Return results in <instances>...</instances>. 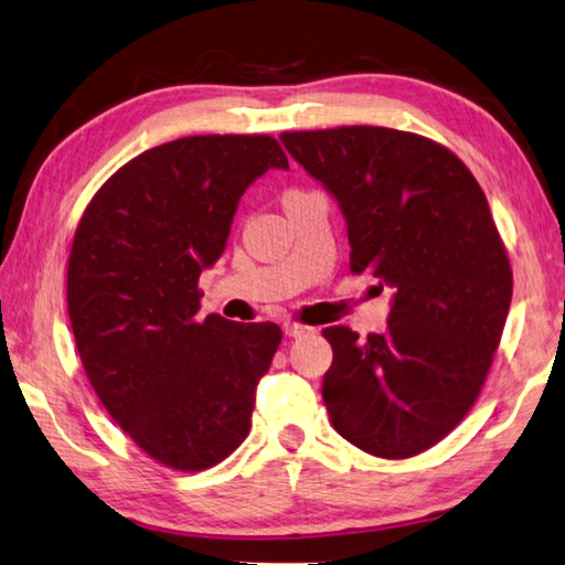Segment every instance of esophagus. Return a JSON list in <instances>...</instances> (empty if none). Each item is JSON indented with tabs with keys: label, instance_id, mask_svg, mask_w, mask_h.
I'll list each match as a JSON object with an SVG mask.
<instances>
[{
	"label": "esophagus",
	"instance_id": "1",
	"mask_svg": "<svg viewBox=\"0 0 565 565\" xmlns=\"http://www.w3.org/2000/svg\"><path fill=\"white\" fill-rule=\"evenodd\" d=\"M311 327H301V324H297V321H286L284 324V334L286 337H291V339H297V337H307V334H311Z\"/></svg>",
	"mask_w": 565,
	"mask_h": 565
}]
</instances>
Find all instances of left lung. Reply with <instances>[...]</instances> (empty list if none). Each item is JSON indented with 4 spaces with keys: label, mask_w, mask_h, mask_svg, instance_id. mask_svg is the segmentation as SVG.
<instances>
[{
    "label": "left lung",
    "mask_w": 565,
    "mask_h": 565,
    "mask_svg": "<svg viewBox=\"0 0 565 565\" xmlns=\"http://www.w3.org/2000/svg\"><path fill=\"white\" fill-rule=\"evenodd\" d=\"M281 142L342 211L349 268L392 289L382 334L324 329L331 425L377 458H412L468 415L508 319L513 274L486 193L412 132L352 125Z\"/></svg>",
    "instance_id": "8db88e82"
}]
</instances>
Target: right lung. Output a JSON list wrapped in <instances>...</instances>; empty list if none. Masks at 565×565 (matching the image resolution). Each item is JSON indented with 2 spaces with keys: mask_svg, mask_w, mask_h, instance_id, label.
<instances>
[{
  "mask_svg": "<svg viewBox=\"0 0 565 565\" xmlns=\"http://www.w3.org/2000/svg\"><path fill=\"white\" fill-rule=\"evenodd\" d=\"M289 170L268 136H193L125 163L89 201L67 266L79 360L110 417L150 458L205 470L244 443L281 329L199 319L241 195Z\"/></svg>",
  "mask_w": 565,
  "mask_h": 565,
  "instance_id": "obj_1",
  "label": "right lung"
}]
</instances>
